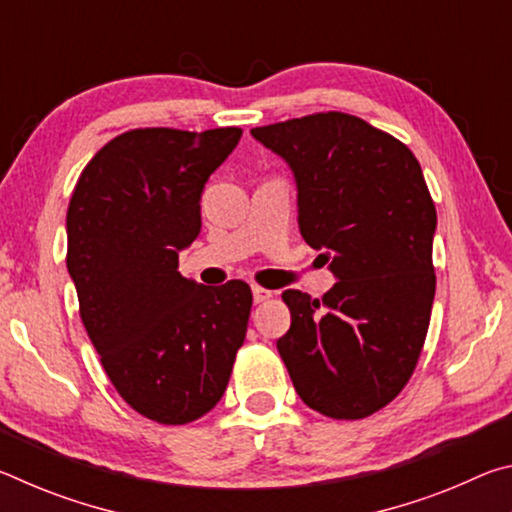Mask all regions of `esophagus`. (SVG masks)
<instances>
[{
	"mask_svg": "<svg viewBox=\"0 0 512 512\" xmlns=\"http://www.w3.org/2000/svg\"><path fill=\"white\" fill-rule=\"evenodd\" d=\"M253 298H255V302L259 305V302H266V300H271L273 298V291H268V289H264V287H253Z\"/></svg>",
	"mask_w": 512,
	"mask_h": 512,
	"instance_id": "34e87169",
	"label": "esophagus"
}]
</instances>
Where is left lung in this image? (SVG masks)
<instances>
[{"label":"left lung","instance_id":"1","mask_svg":"<svg viewBox=\"0 0 512 512\" xmlns=\"http://www.w3.org/2000/svg\"><path fill=\"white\" fill-rule=\"evenodd\" d=\"M289 162L300 235L336 282L323 300L289 289V332L277 341L309 409L361 420L402 393L431 320L436 205L406 144L348 112L253 128Z\"/></svg>","mask_w":512,"mask_h":512}]
</instances>
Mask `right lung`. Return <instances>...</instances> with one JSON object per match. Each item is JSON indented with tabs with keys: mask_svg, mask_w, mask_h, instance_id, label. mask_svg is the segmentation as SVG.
I'll use <instances>...</instances> for the list:
<instances>
[{
	"mask_svg": "<svg viewBox=\"0 0 512 512\" xmlns=\"http://www.w3.org/2000/svg\"><path fill=\"white\" fill-rule=\"evenodd\" d=\"M241 128H135L85 164L67 207V271L101 366L128 406L187 424L225 393L253 293L178 273L201 232V194Z\"/></svg>",
	"mask_w": 512,
	"mask_h": 512,
	"instance_id": "add662e5",
	"label": "right lung"
}]
</instances>
